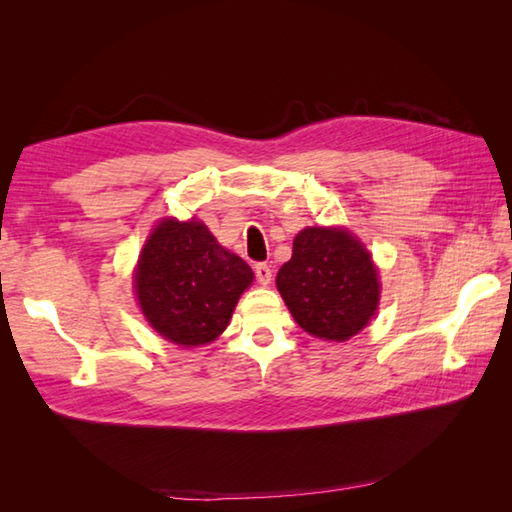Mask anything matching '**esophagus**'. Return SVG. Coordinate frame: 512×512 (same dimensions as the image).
I'll use <instances>...</instances> for the list:
<instances>
[{"instance_id":"1","label":"esophagus","mask_w":512,"mask_h":512,"mask_svg":"<svg viewBox=\"0 0 512 512\" xmlns=\"http://www.w3.org/2000/svg\"><path fill=\"white\" fill-rule=\"evenodd\" d=\"M255 277L262 286H268L273 281V270H270L268 264H255Z\"/></svg>"}]
</instances>
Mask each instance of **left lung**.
I'll use <instances>...</instances> for the list:
<instances>
[{
	"mask_svg": "<svg viewBox=\"0 0 512 512\" xmlns=\"http://www.w3.org/2000/svg\"><path fill=\"white\" fill-rule=\"evenodd\" d=\"M277 290L299 328L323 341H347L378 310L380 281L369 250L345 228L308 226L279 268Z\"/></svg>",
	"mask_w": 512,
	"mask_h": 512,
	"instance_id": "obj_1",
	"label": "left lung"
}]
</instances>
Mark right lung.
<instances>
[{
	"label": "right lung",
	"instance_id": "add662e5",
	"mask_svg": "<svg viewBox=\"0 0 512 512\" xmlns=\"http://www.w3.org/2000/svg\"><path fill=\"white\" fill-rule=\"evenodd\" d=\"M253 279L244 259L217 244L200 220L165 217L138 257L134 288L151 328L171 343L198 347L226 330Z\"/></svg>",
	"mask_w": 512,
	"mask_h": 512
}]
</instances>
